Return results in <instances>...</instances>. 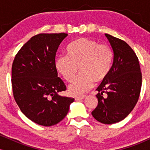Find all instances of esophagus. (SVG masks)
<instances>
[{
  "label": "esophagus",
  "instance_id": "1",
  "mask_svg": "<svg viewBox=\"0 0 150 150\" xmlns=\"http://www.w3.org/2000/svg\"><path fill=\"white\" fill-rule=\"evenodd\" d=\"M86 97V96H82V97H75V99L76 101H79V100H81V99H85Z\"/></svg>",
  "mask_w": 150,
  "mask_h": 150
}]
</instances>
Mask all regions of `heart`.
Masks as SVG:
<instances>
[{
    "label": "heart",
    "mask_w": 150,
    "mask_h": 150,
    "mask_svg": "<svg viewBox=\"0 0 150 150\" xmlns=\"http://www.w3.org/2000/svg\"><path fill=\"white\" fill-rule=\"evenodd\" d=\"M68 56L61 55L55 60V67L65 80L71 82L78 72L81 73L68 86L73 96L82 95L95 83L107 77L111 70L113 53L111 48L97 41L81 38L68 48Z\"/></svg>",
    "instance_id": "1"
}]
</instances>
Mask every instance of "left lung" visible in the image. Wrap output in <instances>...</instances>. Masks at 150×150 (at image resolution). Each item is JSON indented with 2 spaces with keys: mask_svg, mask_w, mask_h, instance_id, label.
Listing matches in <instances>:
<instances>
[{
  "mask_svg": "<svg viewBox=\"0 0 150 150\" xmlns=\"http://www.w3.org/2000/svg\"><path fill=\"white\" fill-rule=\"evenodd\" d=\"M105 36L112 48L113 64L107 77L96 89L98 105L92 114L100 123L113 124L124 119L137 104L142 73L138 58L131 47L110 34Z\"/></svg>",
  "mask_w": 150,
  "mask_h": 150,
  "instance_id": "obj_1",
  "label": "left lung"
}]
</instances>
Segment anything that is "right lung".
Here are the masks:
<instances>
[{
  "mask_svg": "<svg viewBox=\"0 0 150 150\" xmlns=\"http://www.w3.org/2000/svg\"><path fill=\"white\" fill-rule=\"evenodd\" d=\"M67 36H34L18 51L12 66V87L17 104L29 119L44 126L61 121L75 100L58 94L66 87L55 67L56 51Z\"/></svg>",
  "mask_w": 150,
  "mask_h": 150,
  "instance_id": "1",
  "label": "right lung"
}]
</instances>
